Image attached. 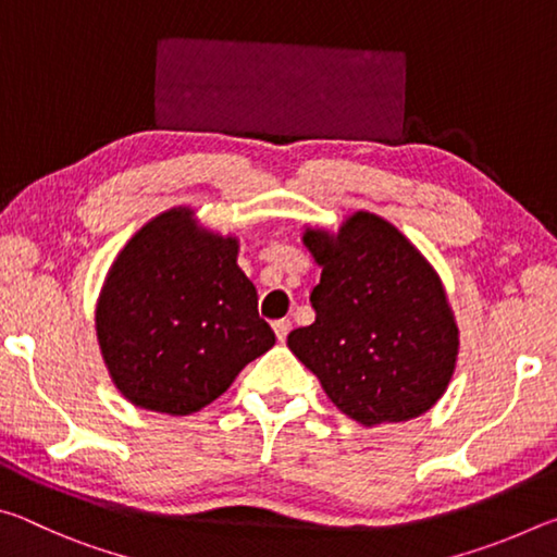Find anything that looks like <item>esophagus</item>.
Wrapping results in <instances>:
<instances>
[{
  "label": "esophagus",
  "instance_id": "34e87169",
  "mask_svg": "<svg viewBox=\"0 0 557 557\" xmlns=\"http://www.w3.org/2000/svg\"><path fill=\"white\" fill-rule=\"evenodd\" d=\"M272 329H275V336H277V342H285L287 334L292 332V322H289V319H277V322L272 324Z\"/></svg>",
  "mask_w": 557,
  "mask_h": 557
}]
</instances>
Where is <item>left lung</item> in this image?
<instances>
[{
    "label": "left lung",
    "mask_w": 557,
    "mask_h": 557,
    "mask_svg": "<svg viewBox=\"0 0 557 557\" xmlns=\"http://www.w3.org/2000/svg\"><path fill=\"white\" fill-rule=\"evenodd\" d=\"M322 265L314 324L287 336L338 410L366 428L428 412L447 391L459 329L430 262L381 215L358 211L336 235L305 231Z\"/></svg>",
    "instance_id": "1"
}]
</instances>
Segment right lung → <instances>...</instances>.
Listing matches in <instances>:
<instances>
[{
  "instance_id": "add662e5",
  "label": "right lung",
  "mask_w": 557,
  "mask_h": 557,
  "mask_svg": "<svg viewBox=\"0 0 557 557\" xmlns=\"http://www.w3.org/2000/svg\"><path fill=\"white\" fill-rule=\"evenodd\" d=\"M238 240L172 209L132 235L108 272L96 329L112 383L137 408L191 414L275 344Z\"/></svg>"
}]
</instances>
